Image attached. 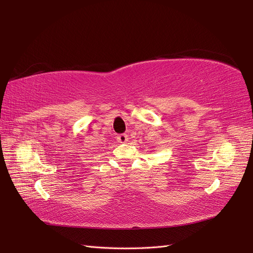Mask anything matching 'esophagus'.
Segmentation results:
<instances>
[{
  "instance_id": "esophagus-1",
  "label": "esophagus",
  "mask_w": 253,
  "mask_h": 253,
  "mask_svg": "<svg viewBox=\"0 0 253 253\" xmlns=\"http://www.w3.org/2000/svg\"><path fill=\"white\" fill-rule=\"evenodd\" d=\"M117 141L121 142V143H126L128 141V136L125 135V133H123V135H118L117 136Z\"/></svg>"
}]
</instances>
